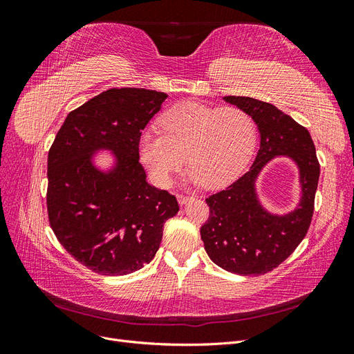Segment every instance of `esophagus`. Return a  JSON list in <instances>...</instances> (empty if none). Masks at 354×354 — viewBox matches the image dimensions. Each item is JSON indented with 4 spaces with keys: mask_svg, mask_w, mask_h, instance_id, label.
<instances>
[{
    "mask_svg": "<svg viewBox=\"0 0 354 354\" xmlns=\"http://www.w3.org/2000/svg\"><path fill=\"white\" fill-rule=\"evenodd\" d=\"M190 199H194V198L186 196V195H177V201H178L180 205H186V203H187Z\"/></svg>",
    "mask_w": 354,
    "mask_h": 354,
    "instance_id": "1",
    "label": "esophagus"
}]
</instances>
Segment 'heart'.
<instances>
[{
    "mask_svg": "<svg viewBox=\"0 0 354 354\" xmlns=\"http://www.w3.org/2000/svg\"><path fill=\"white\" fill-rule=\"evenodd\" d=\"M160 124L164 134L155 128L140 134L138 155L162 187L173 183L185 160L189 183L221 187L241 174L255 147V122L239 108L187 102L169 109Z\"/></svg>",
    "mask_w": 354,
    "mask_h": 354,
    "instance_id": "heart-1",
    "label": "heart"
}]
</instances>
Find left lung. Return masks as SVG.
Here are the masks:
<instances>
[{
	"mask_svg": "<svg viewBox=\"0 0 354 354\" xmlns=\"http://www.w3.org/2000/svg\"><path fill=\"white\" fill-rule=\"evenodd\" d=\"M223 100L251 115L260 149L239 180L207 199L209 218L201 227V238L221 269L242 276L264 274L294 252L312 223L320 173L316 149L306 128L276 106L242 95H224ZM276 157L291 158L299 169V203L283 214L267 210L256 192L261 171Z\"/></svg>",
	"mask_w": 354,
	"mask_h": 354,
	"instance_id": "obj_1",
	"label": "left lung"
}]
</instances>
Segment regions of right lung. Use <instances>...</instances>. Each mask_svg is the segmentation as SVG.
<instances>
[{
	"mask_svg": "<svg viewBox=\"0 0 354 354\" xmlns=\"http://www.w3.org/2000/svg\"><path fill=\"white\" fill-rule=\"evenodd\" d=\"M168 95L111 88L68 113L48 152L47 208L51 229L75 260L106 276L151 263L176 196L149 185L138 138ZM108 151L111 165L97 155Z\"/></svg>",
	"mask_w": 354,
	"mask_h": 354,
	"instance_id": "obj_1",
	"label": "right lung"
}]
</instances>
